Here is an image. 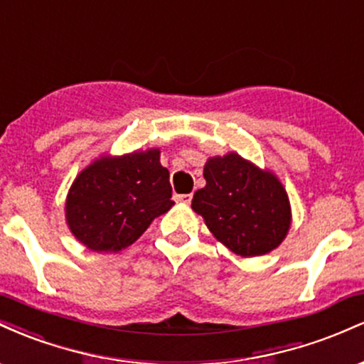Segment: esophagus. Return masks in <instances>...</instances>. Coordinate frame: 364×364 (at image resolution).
<instances>
[{
	"mask_svg": "<svg viewBox=\"0 0 364 364\" xmlns=\"http://www.w3.org/2000/svg\"><path fill=\"white\" fill-rule=\"evenodd\" d=\"M191 198H193V195H191V193L176 195V196H174V200H176V202H181V203H190Z\"/></svg>",
	"mask_w": 364,
	"mask_h": 364,
	"instance_id": "esophagus-1",
	"label": "esophagus"
}]
</instances>
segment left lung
Listing matches in <instances>:
<instances>
[{"mask_svg": "<svg viewBox=\"0 0 364 364\" xmlns=\"http://www.w3.org/2000/svg\"><path fill=\"white\" fill-rule=\"evenodd\" d=\"M207 185L195 191L191 208L210 232L240 257H260L277 248L291 228V205L277 176L236 152L210 157Z\"/></svg>", "mask_w": 364, "mask_h": 364, "instance_id": "obj_1", "label": "left lung"}]
</instances>
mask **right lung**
Wrapping results in <instances>:
<instances>
[{
	"label": "right lung",
	"mask_w": 364,
	"mask_h": 364,
	"mask_svg": "<svg viewBox=\"0 0 364 364\" xmlns=\"http://www.w3.org/2000/svg\"><path fill=\"white\" fill-rule=\"evenodd\" d=\"M161 150L102 156L75 178L66 196V224L92 252H121L174 202Z\"/></svg>",
	"instance_id": "right-lung-1"
}]
</instances>
